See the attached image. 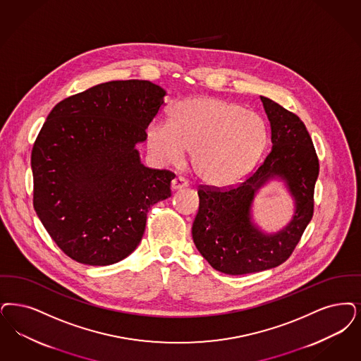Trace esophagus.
Segmentation results:
<instances>
[{
	"label": "esophagus",
	"instance_id": "1",
	"mask_svg": "<svg viewBox=\"0 0 361 361\" xmlns=\"http://www.w3.org/2000/svg\"><path fill=\"white\" fill-rule=\"evenodd\" d=\"M188 187V181L184 177H176L172 180V189L177 190V189H183V188Z\"/></svg>",
	"mask_w": 361,
	"mask_h": 361
}]
</instances>
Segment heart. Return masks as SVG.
I'll return each mask as SVG.
<instances>
[{
    "mask_svg": "<svg viewBox=\"0 0 361 361\" xmlns=\"http://www.w3.org/2000/svg\"><path fill=\"white\" fill-rule=\"evenodd\" d=\"M269 140L266 121L242 106L217 98L176 103L168 121L147 125L146 144L164 164H176L190 150V165L202 181L232 185L248 173Z\"/></svg>",
    "mask_w": 361,
    "mask_h": 361,
    "instance_id": "heart-1",
    "label": "heart"
}]
</instances>
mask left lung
<instances>
[{"label":"left lung","instance_id":"1","mask_svg":"<svg viewBox=\"0 0 361 361\" xmlns=\"http://www.w3.org/2000/svg\"><path fill=\"white\" fill-rule=\"evenodd\" d=\"M270 121L273 147L259 166L236 187H199V212L192 226L196 248L215 270L243 275L282 264L313 217L319 164L302 121L274 101L260 97ZM286 181L296 209L288 226L266 234L252 221L250 205L269 179Z\"/></svg>","mask_w":361,"mask_h":361}]
</instances>
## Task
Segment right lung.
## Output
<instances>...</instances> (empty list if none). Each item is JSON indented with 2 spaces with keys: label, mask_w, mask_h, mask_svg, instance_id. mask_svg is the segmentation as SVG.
Returning <instances> with one entry per match:
<instances>
[{
  "label": "right lung",
  "mask_w": 361,
  "mask_h": 361,
  "mask_svg": "<svg viewBox=\"0 0 361 361\" xmlns=\"http://www.w3.org/2000/svg\"><path fill=\"white\" fill-rule=\"evenodd\" d=\"M165 95L149 80H114L59 102L47 116L30 157L33 207L71 259H125L149 209L171 197L174 173L146 168L135 149Z\"/></svg>",
  "instance_id": "add662e5"
}]
</instances>
